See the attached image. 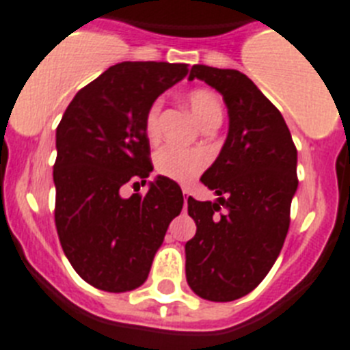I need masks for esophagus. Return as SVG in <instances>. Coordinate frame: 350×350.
I'll return each mask as SVG.
<instances>
[{
	"label": "esophagus",
	"mask_w": 350,
	"mask_h": 350,
	"mask_svg": "<svg viewBox=\"0 0 350 350\" xmlns=\"http://www.w3.org/2000/svg\"><path fill=\"white\" fill-rule=\"evenodd\" d=\"M182 193H184V202L187 204V198H189V189H187V187H184V189H182Z\"/></svg>",
	"instance_id": "1"
}]
</instances>
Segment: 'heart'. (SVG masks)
Returning a JSON list of instances; mask_svg holds the SVG:
<instances>
[{
  "label": "heart",
  "mask_w": 350,
  "mask_h": 350,
  "mask_svg": "<svg viewBox=\"0 0 350 350\" xmlns=\"http://www.w3.org/2000/svg\"><path fill=\"white\" fill-rule=\"evenodd\" d=\"M187 103L195 114L196 121L202 129L207 126H218L224 118V107H221L218 94L209 89H193L187 92ZM144 132L150 141H157L161 134V103L155 102L144 114ZM207 157L204 152L198 150H184L177 146H166L159 150L155 157L157 172L164 177L172 178L180 184H187L206 168Z\"/></svg>",
  "instance_id": "1"
}]
</instances>
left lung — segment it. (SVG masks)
I'll return each mask as SVG.
<instances>
[{"mask_svg":"<svg viewBox=\"0 0 350 350\" xmlns=\"http://www.w3.org/2000/svg\"><path fill=\"white\" fill-rule=\"evenodd\" d=\"M193 78L224 96L229 134L200 178L218 200L187 198L196 234L186 243V279L202 299L230 302L267 277L284 245L299 186L297 148L281 112L247 75L196 64Z\"/></svg>","mask_w":350,"mask_h":350,"instance_id":"1","label":"left lung"}]
</instances>
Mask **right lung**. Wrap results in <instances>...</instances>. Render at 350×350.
Listing matches in <instances>:
<instances>
[{
	"label": "right lung",
	"instance_id": "add662e5",
	"mask_svg": "<svg viewBox=\"0 0 350 350\" xmlns=\"http://www.w3.org/2000/svg\"><path fill=\"white\" fill-rule=\"evenodd\" d=\"M187 64L120 62L75 94L57 126L53 166L55 225L75 272L98 290L139 288L180 215L177 182L159 175L148 193L121 196V187L146 184L150 141L144 114Z\"/></svg>",
	"mask_w": 350,
	"mask_h": 350
}]
</instances>
